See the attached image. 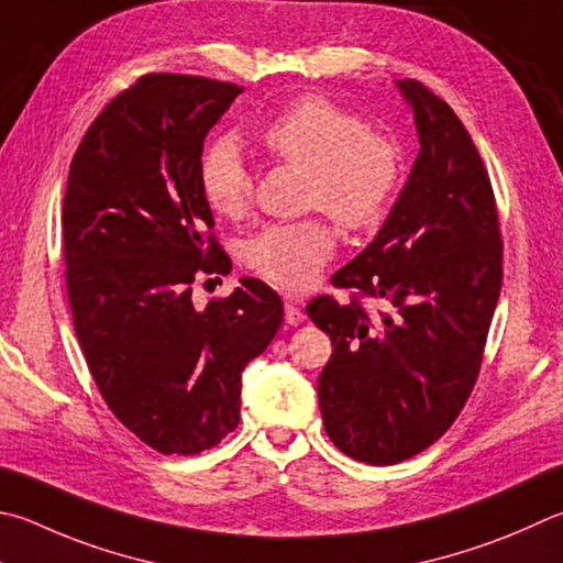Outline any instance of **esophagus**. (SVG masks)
Instances as JSON below:
<instances>
[{"mask_svg": "<svg viewBox=\"0 0 563 563\" xmlns=\"http://www.w3.org/2000/svg\"><path fill=\"white\" fill-rule=\"evenodd\" d=\"M298 302L300 300L292 298V295L285 298V322L292 324V327H298V324L305 322V312L298 308Z\"/></svg>", "mask_w": 563, "mask_h": 563, "instance_id": "1", "label": "esophagus"}]
</instances>
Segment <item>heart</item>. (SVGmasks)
Returning a JSON list of instances; mask_svg holds the SVG:
<instances>
[{
  "label": "heart",
  "mask_w": 563,
  "mask_h": 563,
  "mask_svg": "<svg viewBox=\"0 0 563 563\" xmlns=\"http://www.w3.org/2000/svg\"><path fill=\"white\" fill-rule=\"evenodd\" d=\"M263 147L285 165L308 172L305 199L352 231L376 229L401 184V150L391 137L342 106L308 96L283 108L261 130ZM201 197L221 217H241L251 199V169L239 142L211 140L199 157ZM334 253L322 219L271 223L246 241L243 261L280 288H305Z\"/></svg>",
  "instance_id": "b5f03b06"
}]
</instances>
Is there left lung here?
<instances>
[{
  "label": "left lung",
  "mask_w": 563,
  "mask_h": 563,
  "mask_svg": "<svg viewBox=\"0 0 563 563\" xmlns=\"http://www.w3.org/2000/svg\"><path fill=\"white\" fill-rule=\"evenodd\" d=\"M413 110L418 157L376 239L308 305L330 334L317 379L324 431L344 455L394 465L433 445L473 391L503 288L493 184L473 137L445 100L396 80ZM379 299L369 318L356 297Z\"/></svg>",
  "instance_id": "obj_1"
}]
</instances>
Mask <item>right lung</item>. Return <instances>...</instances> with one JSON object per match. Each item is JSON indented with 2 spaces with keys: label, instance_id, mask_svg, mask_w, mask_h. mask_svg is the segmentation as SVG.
<instances>
[{
  "label": "right lung",
  "instance_id": "add662e5",
  "mask_svg": "<svg viewBox=\"0 0 563 563\" xmlns=\"http://www.w3.org/2000/svg\"><path fill=\"white\" fill-rule=\"evenodd\" d=\"M241 93L150 74L80 140L64 197V258L80 350L110 411L165 455H197L241 418V374L283 322L278 292L241 278L194 308L199 273H223L199 187L209 130Z\"/></svg>",
  "mask_w": 563,
  "mask_h": 563
}]
</instances>
